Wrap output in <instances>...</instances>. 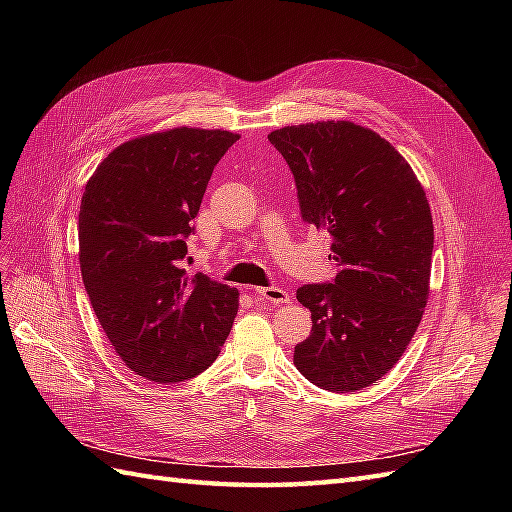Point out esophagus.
Segmentation results:
<instances>
[{"mask_svg":"<svg viewBox=\"0 0 512 512\" xmlns=\"http://www.w3.org/2000/svg\"><path fill=\"white\" fill-rule=\"evenodd\" d=\"M256 294L267 303H273V305H284V303H290V294L280 288V286H265V288H256Z\"/></svg>","mask_w":512,"mask_h":512,"instance_id":"obj_1","label":"esophagus"}]
</instances>
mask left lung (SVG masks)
I'll return each instance as SVG.
<instances>
[{
    "label": "left lung",
    "instance_id": "8db88e82",
    "mask_svg": "<svg viewBox=\"0 0 512 512\" xmlns=\"http://www.w3.org/2000/svg\"><path fill=\"white\" fill-rule=\"evenodd\" d=\"M288 162L307 224L329 230L333 284L297 299L312 335L294 365L320 389L371 386L406 352L429 299L433 222L421 181L401 153L352 121H314L269 134Z\"/></svg>",
    "mask_w": 512,
    "mask_h": 512
}]
</instances>
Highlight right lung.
<instances>
[{
  "label": "right lung",
  "mask_w": 512,
  "mask_h": 512,
  "mask_svg": "<svg viewBox=\"0 0 512 512\" xmlns=\"http://www.w3.org/2000/svg\"><path fill=\"white\" fill-rule=\"evenodd\" d=\"M239 134L170 128L121 143L89 177L79 211V262L108 342L158 384L203 374L226 342L239 290L181 260L215 164Z\"/></svg>",
  "instance_id": "add662e5"
}]
</instances>
